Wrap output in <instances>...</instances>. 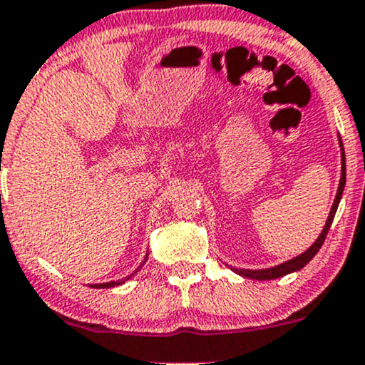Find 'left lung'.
I'll list each match as a JSON object with an SVG mask.
<instances>
[{"label": "left lung", "mask_w": 365, "mask_h": 365, "mask_svg": "<svg viewBox=\"0 0 365 365\" xmlns=\"http://www.w3.org/2000/svg\"><path fill=\"white\" fill-rule=\"evenodd\" d=\"M338 142H339V150H341V178H339L338 190H336V197H334V202H332V206H331L329 216H327V220H326V225H324L322 232H320L319 237L315 239V242L312 244V246L308 247L307 251H303L302 255L294 256V258L287 259V262H284V263H279V265H275V267L259 268V270H251V268L230 267L232 270L235 272V274L242 275V277H247V279H253V280H272V279H279V277H284V275H287V274H293V272L302 270V268L305 267L307 263L310 262V259L314 258V256L319 253V250H320V247H322L324 241H326V235H327V232H329L332 220H334L336 210H338L339 201H341L343 189H345V182H346L345 149H343V142H341V138H339V137H338Z\"/></svg>", "instance_id": "left-lung-1"}]
</instances>
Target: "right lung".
Wrapping results in <instances>:
<instances>
[{
	"label": "right lung",
	"mask_w": 365,
	"mask_h": 365,
	"mask_svg": "<svg viewBox=\"0 0 365 365\" xmlns=\"http://www.w3.org/2000/svg\"><path fill=\"white\" fill-rule=\"evenodd\" d=\"M147 258H149V255H145V258H143V263H145V262H147ZM143 263H142V265H143ZM142 265H140V267L137 268V270H135V272H133V274H130V275H128V277H126V279H123V280H114V282H106V284H91V286H90V287H93V289H107V287L121 286V284H124V282H126V280H128V279H131V277H133V275H135V274H137V272L140 270V268H142Z\"/></svg>",
	"instance_id": "1"
}]
</instances>
